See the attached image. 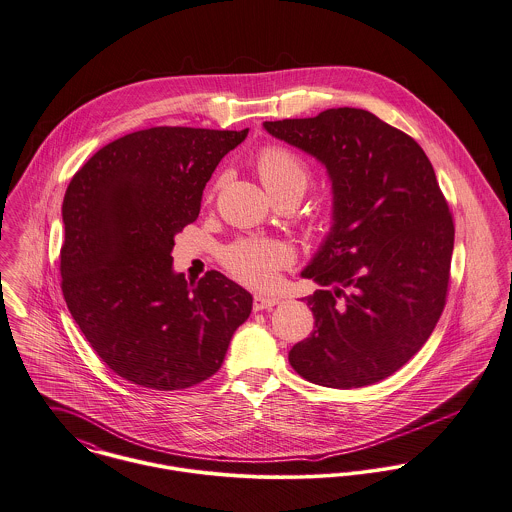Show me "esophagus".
Listing matches in <instances>:
<instances>
[{
  "label": "esophagus",
  "mask_w": 512,
  "mask_h": 512,
  "mask_svg": "<svg viewBox=\"0 0 512 512\" xmlns=\"http://www.w3.org/2000/svg\"><path fill=\"white\" fill-rule=\"evenodd\" d=\"M278 297H270V295H254V311H264V309H272L278 305Z\"/></svg>",
  "instance_id": "esophagus-1"
}]
</instances>
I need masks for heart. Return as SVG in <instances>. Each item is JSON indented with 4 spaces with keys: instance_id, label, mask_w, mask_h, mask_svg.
Segmentation results:
<instances>
[{
    "instance_id": "1",
    "label": "heart",
    "mask_w": 512,
    "mask_h": 512,
    "mask_svg": "<svg viewBox=\"0 0 512 512\" xmlns=\"http://www.w3.org/2000/svg\"><path fill=\"white\" fill-rule=\"evenodd\" d=\"M264 187L278 195L287 189L305 191L309 170L299 156L281 146H266L256 158ZM293 262V252L278 240L242 238L223 252V264L234 278L252 287H270L278 279V270Z\"/></svg>"
}]
</instances>
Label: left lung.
<instances>
[{"label": "left lung", "instance_id": "8db88e82", "mask_svg": "<svg viewBox=\"0 0 512 512\" xmlns=\"http://www.w3.org/2000/svg\"><path fill=\"white\" fill-rule=\"evenodd\" d=\"M264 129L326 168L332 225L301 276L315 317L289 364L311 383L354 389L403 368L432 334L450 279L454 223L424 150L370 111L326 109Z\"/></svg>", "mask_w": 512, "mask_h": 512}]
</instances>
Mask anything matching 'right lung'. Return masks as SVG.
Returning <instances> with one entry per match:
<instances>
[{
  "instance_id": "right-lung-1",
  "label": "right lung",
  "mask_w": 512,
  "mask_h": 512,
  "mask_svg": "<svg viewBox=\"0 0 512 512\" xmlns=\"http://www.w3.org/2000/svg\"><path fill=\"white\" fill-rule=\"evenodd\" d=\"M244 131L152 127L99 148L62 203V293L109 370L158 391L219 372L252 295L221 272L187 283L174 238Z\"/></svg>"
}]
</instances>
